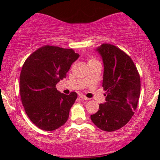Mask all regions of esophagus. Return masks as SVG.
Wrapping results in <instances>:
<instances>
[{"label":"esophagus","instance_id":"esophagus-1","mask_svg":"<svg viewBox=\"0 0 160 160\" xmlns=\"http://www.w3.org/2000/svg\"><path fill=\"white\" fill-rule=\"evenodd\" d=\"M80 98H82V99L83 100H89V99L88 98H87V97H85V95H80Z\"/></svg>","mask_w":160,"mask_h":160}]
</instances>
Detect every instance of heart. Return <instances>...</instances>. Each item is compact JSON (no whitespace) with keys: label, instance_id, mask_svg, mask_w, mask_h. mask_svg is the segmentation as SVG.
<instances>
[{"label":"heart","instance_id":"heart-1","mask_svg":"<svg viewBox=\"0 0 160 160\" xmlns=\"http://www.w3.org/2000/svg\"><path fill=\"white\" fill-rule=\"evenodd\" d=\"M94 61H97V60H94V59H89V62H94Z\"/></svg>","mask_w":160,"mask_h":160}]
</instances>
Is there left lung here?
Here are the masks:
<instances>
[{
    "label": "left lung",
    "mask_w": 160,
    "mask_h": 160,
    "mask_svg": "<svg viewBox=\"0 0 160 160\" xmlns=\"http://www.w3.org/2000/svg\"><path fill=\"white\" fill-rule=\"evenodd\" d=\"M95 51L104 65L102 87L106 97L90 118L100 130L112 132L124 127L134 114L141 93V78L132 59L118 47L103 43Z\"/></svg>",
    "instance_id": "8db88e82"
}]
</instances>
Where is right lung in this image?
I'll use <instances>...</instances> for the list:
<instances>
[{"mask_svg": "<svg viewBox=\"0 0 160 160\" xmlns=\"http://www.w3.org/2000/svg\"><path fill=\"white\" fill-rule=\"evenodd\" d=\"M78 58L72 49L47 45L30 54L24 63L19 76L22 103L30 121L41 130H57L68 119L77 94L61 93L56 84L66 77Z\"/></svg>", "mask_w": 160, "mask_h": 160, "instance_id": "obj_1", "label": "right lung"}]
</instances>
